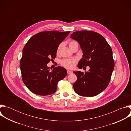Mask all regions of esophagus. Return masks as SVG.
Listing matches in <instances>:
<instances>
[{
	"mask_svg": "<svg viewBox=\"0 0 131 131\" xmlns=\"http://www.w3.org/2000/svg\"><path fill=\"white\" fill-rule=\"evenodd\" d=\"M67 72L68 74H70V73H71L72 72V71H71V70H67Z\"/></svg>",
	"mask_w": 131,
	"mask_h": 131,
	"instance_id": "1",
	"label": "esophagus"
}]
</instances>
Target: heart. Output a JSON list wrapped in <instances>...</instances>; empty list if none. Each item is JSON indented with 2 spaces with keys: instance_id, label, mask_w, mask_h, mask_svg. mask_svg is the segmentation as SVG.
<instances>
[{
  "instance_id": "1",
  "label": "heart",
  "mask_w": 131,
  "mask_h": 131,
  "mask_svg": "<svg viewBox=\"0 0 131 131\" xmlns=\"http://www.w3.org/2000/svg\"><path fill=\"white\" fill-rule=\"evenodd\" d=\"M75 45H78V42L75 40H72L70 41L69 43V46L70 49H71ZM62 45H60L59 46L58 48L57 51H59L60 49L61 48ZM78 62V60L76 59H73V58H67V59H64L60 61V64L61 65L63 66L65 68H68V69H72L76 64Z\"/></svg>"
}]
</instances>
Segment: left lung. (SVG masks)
<instances>
[{
	"instance_id": "obj_1",
	"label": "left lung",
	"mask_w": 131,
	"mask_h": 131,
	"mask_svg": "<svg viewBox=\"0 0 131 131\" xmlns=\"http://www.w3.org/2000/svg\"><path fill=\"white\" fill-rule=\"evenodd\" d=\"M70 38L77 40L83 51V57L78 68L90 67L89 71H73L77 80L73 86L79 95L94 96L108 85L115 62L113 51L104 37L93 31L81 30L73 32Z\"/></svg>"
}]
</instances>
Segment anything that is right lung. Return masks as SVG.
I'll use <instances>...</instances> for the list:
<instances>
[{
  "label": "right lung",
  "mask_w": 131,
  "mask_h": 131,
  "mask_svg": "<svg viewBox=\"0 0 131 131\" xmlns=\"http://www.w3.org/2000/svg\"><path fill=\"white\" fill-rule=\"evenodd\" d=\"M70 31H45L32 36L23 50L20 61L22 80L27 88L36 94L45 96L53 94L59 81L67 75L61 66L52 71L47 64L54 59L59 45Z\"/></svg>",
  "instance_id": "1"
}]
</instances>
